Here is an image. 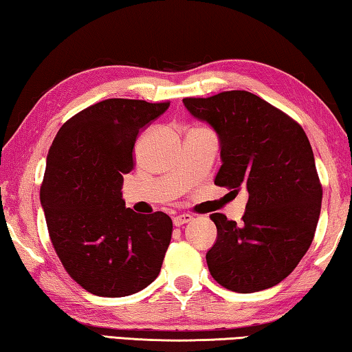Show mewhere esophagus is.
I'll return each instance as SVG.
<instances>
[{"instance_id":"1","label":"esophagus","mask_w":352,"mask_h":352,"mask_svg":"<svg viewBox=\"0 0 352 352\" xmlns=\"http://www.w3.org/2000/svg\"><path fill=\"white\" fill-rule=\"evenodd\" d=\"M192 219H194V217L190 216V214H178V216L174 217V225H175V226H182V225H184V223L190 222V220H192Z\"/></svg>"}]
</instances>
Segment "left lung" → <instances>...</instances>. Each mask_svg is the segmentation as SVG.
<instances>
[{"instance_id":"8db88e82","label":"left lung","mask_w":352,"mask_h":352,"mask_svg":"<svg viewBox=\"0 0 352 352\" xmlns=\"http://www.w3.org/2000/svg\"><path fill=\"white\" fill-rule=\"evenodd\" d=\"M190 115L220 140L214 183L248 192L242 222L214 212L217 241L206 253L211 276L225 289L253 294L294 272L311 247L323 189L305 130L253 93L233 90L184 98Z\"/></svg>"}]
</instances>
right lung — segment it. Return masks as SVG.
<instances>
[{"instance_id": "right-lung-1", "label": "right lung", "mask_w": 352, "mask_h": 352, "mask_svg": "<svg viewBox=\"0 0 352 352\" xmlns=\"http://www.w3.org/2000/svg\"><path fill=\"white\" fill-rule=\"evenodd\" d=\"M168 107L105 99L68 119L47 152L40 201L51 242L68 275L93 295L136 294L162 270L172 220L126 208L121 189L138 133Z\"/></svg>"}]
</instances>
